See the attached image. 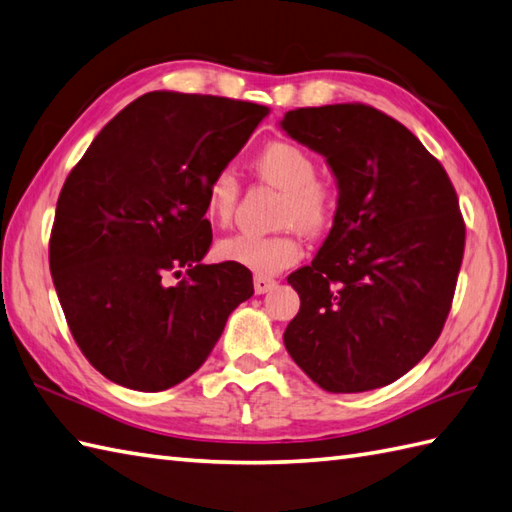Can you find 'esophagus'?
Here are the masks:
<instances>
[{"label":"esophagus","mask_w":512,"mask_h":512,"mask_svg":"<svg viewBox=\"0 0 512 512\" xmlns=\"http://www.w3.org/2000/svg\"><path fill=\"white\" fill-rule=\"evenodd\" d=\"M274 287H276V280L274 278H265V276H256L254 278V291L258 295H263V293L271 291Z\"/></svg>","instance_id":"1"}]
</instances>
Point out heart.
Segmentation results:
<instances>
[{
	"label": "heart",
	"instance_id": "obj_1",
	"mask_svg": "<svg viewBox=\"0 0 512 512\" xmlns=\"http://www.w3.org/2000/svg\"><path fill=\"white\" fill-rule=\"evenodd\" d=\"M252 170L265 184L282 190L278 223L293 225L304 234H322L335 217V192L326 181L317 179V162L304 146L289 140L265 144L252 157ZM238 177L230 168L212 175L203 190V212L217 223L227 225L238 201ZM302 249L291 232L258 236L232 234L217 243V256L254 271L256 276H274L280 269L293 265Z\"/></svg>",
	"mask_w": 512,
	"mask_h": 512
}]
</instances>
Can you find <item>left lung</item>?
Listing matches in <instances>:
<instances>
[{
	"label": "left lung",
	"instance_id": "left-lung-1",
	"mask_svg": "<svg viewBox=\"0 0 512 512\" xmlns=\"http://www.w3.org/2000/svg\"><path fill=\"white\" fill-rule=\"evenodd\" d=\"M280 129L320 153L337 184L331 232L287 278L300 311L282 339L326 392L383 388L445 326L464 254L456 190L412 131L368 105L287 111Z\"/></svg>",
	"mask_w": 512,
	"mask_h": 512
}]
</instances>
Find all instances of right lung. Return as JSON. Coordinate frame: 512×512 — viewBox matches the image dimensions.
<instances>
[{
	"label": "right lung",
	"instance_id": "obj_1",
	"mask_svg": "<svg viewBox=\"0 0 512 512\" xmlns=\"http://www.w3.org/2000/svg\"><path fill=\"white\" fill-rule=\"evenodd\" d=\"M269 113L254 102L151 92L124 107L65 179L50 271L65 320L109 381L162 392L208 359L249 269L203 265V190ZM182 279L170 288L168 275Z\"/></svg>",
	"mask_w": 512,
	"mask_h": 512
}]
</instances>
